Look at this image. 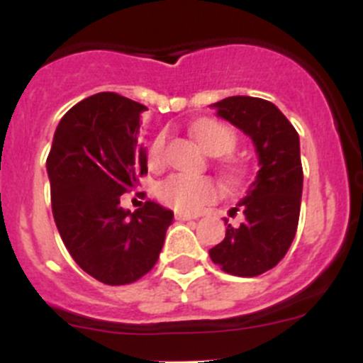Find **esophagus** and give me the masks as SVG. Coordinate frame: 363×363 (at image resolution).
<instances>
[{"label":"esophagus","instance_id":"34e87169","mask_svg":"<svg viewBox=\"0 0 363 363\" xmlns=\"http://www.w3.org/2000/svg\"><path fill=\"white\" fill-rule=\"evenodd\" d=\"M175 219L177 221H191V219H196V216L186 214V212H175Z\"/></svg>","mask_w":363,"mask_h":363}]
</instances>
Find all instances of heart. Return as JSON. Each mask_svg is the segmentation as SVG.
<instances>
[{
	"mask_svg": "<svg viewBox=\"0 0 363 363\" xmlns=\"http://www.w3.org/2000/svg\"><path fill=\"white\" fill-rule=\"evenodd\" d=\"M195 138L205 152L212 156H225L232 152L235 145V135L225 124L216 121H205L195 128ZM164 147H167V135L161 133L152 140L149 147V167L160 168L164 164ZM242 170L235 164L226 168V177L230 181H239ZM160 200L175 211L195 212L202 211L205 205L212 203L218 199V186L208 177H196V175L172 174L158 186Z\"/></svg>",
	"mask_w": 363,
	"mask_h": 363,
	"instance_id": "obj_1",
	"label": "heart"
}]
</instances>
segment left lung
<instances>
[{"instance_id": "obj_1", "label": "left lung", "mask_w": 363, "mask_h": 363, "mask_svg": "<svg viewBox=\"0 0 363 363\" xmlns=\"http://www.w3.org/2000/svg\"><path fill=\"white\" fill-rule=\"evenodd\" d=\"M212 107L251 138L259 170L232 208L244 212V223L239 228L228 225L225 239L208 255L226 274L255 277L274 269L295 239L303 184L298 133L276 105L262 98L230 96Z\"/></svg>"}]
</instances>
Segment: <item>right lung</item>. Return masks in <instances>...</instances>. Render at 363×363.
Instances as JSON below:
<instances>
[{
	"instance_id": "add662e5",
	"label": "right lung",
	"mask_w": 363,
	"mask_h": 363,
	"mask_svg": "<svg viewBox=\"0 0 363 363\" xmlns=\"http://www.w3.org/2000/svg\"><path fill=\"white\" fill-rule=\"evenodd\" d=\"M144 111L117 93L93 94L65 113L47 158L61 239L84 272L111 286L135 283L156 265L174 219L151 200L135 212L121 207V195L147 174L137 140Z\"/></svg>"
}]
</instances>
